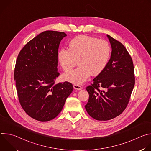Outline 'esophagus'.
Listing matches in <instances>:
<instances>
[{"mask_svg":"<svg viewBox=\"0 0 151 151\" xmlns=\"http://www.w3.org/2000/svg\"><path fill=\"white\" fill-rule=\"evenodd\" d=\"M73 88L76 90H81L82 89V87L79 85H78V84H75L73 85Z\"/></svg>","mask_w":151,"mask_h":151,"instance_id":"obj_1","label":"esophagus"}]
</instances>
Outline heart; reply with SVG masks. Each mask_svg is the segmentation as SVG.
Returning <instances> with one entry per match:
<instances>
[{
    "label": "heart",
    "mask_w": 151,
    "mask_h": 151,
    "mask_svg": "<svg viewBox=\"0 0 151 151\" xmlns=\"http://www.w3.org/2000/svg\"><path fill=\"white\" fill-rule=\"evenodd\" d=\"M111 55L108 42L87 35L75 37L69 42V49L62 48L58 58L63 69L72 70L78 63L79 67L63 75L64 79L74 83H82L90 75L100 74L106 66Z\"/></svg>",
    "instance_id": "1"
}]
</instances>
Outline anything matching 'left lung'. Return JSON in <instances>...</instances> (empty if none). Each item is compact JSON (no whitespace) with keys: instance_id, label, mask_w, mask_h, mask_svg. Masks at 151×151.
Returning <instances> with one entry per match:
<instances>
[{"instance_id":"8db88e82","label":"left lung","mask_w":151,"mask_h":151,"mask_svg":"<svg viewBox=\"0 0 151 151\" xmlns=\"http://www.w3.org/2000/svg\"><path fill=\"white\" fill-rule=\"evenodd\" d=\"M111 47V58L103 70L87 87L88 114L98 121L112 119L127 107L135 84L132 57L120 42L107 35Z\"/></svg>"}]
</instances>
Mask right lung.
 <instances>
[{
	"label": "right lung",
	"instance_id": "right-lung-1",
	"mask_svg": "<svg viewBox=\"0 0 151 151\" xmlns=\"http://www.w3.org/2000/svg\"><path fill=\"white\" fill-rule=\"evenodd\" d=\"M64 32L47 30L32 39L17 57L14 79L19 102L25 112L39 121H48L61 111L73 91L69 82L55 83L58 51Z\"/></svg>",
	"mask_w": 151,
	"mask_h": 151
}]
</instances>
